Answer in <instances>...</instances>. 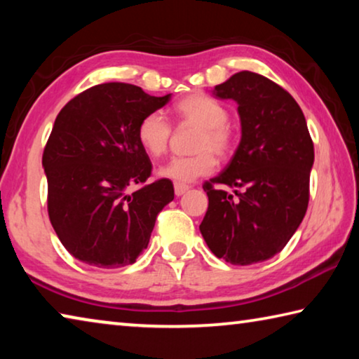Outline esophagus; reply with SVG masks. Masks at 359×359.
<instances>
[{"label": "esophagus", "instance_id": "34e87169", "mask_svg": "<svg viewBox=\"0 0 359 359\" xmlns=\"http://www.w3.org/2000/svg\"><path fill=\"white\" fill-rule=\"evenodd\" d=\"M188 190H190V187L185 185V184H174L175 196H182V194H185Z\"/></svg>", "mask_w": 359, "mask_h": 359}]
</instances>
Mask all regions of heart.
Returning <instances> with one entry per match:
<instances>
[{
    "mask_svg": "<svg viewBox=\"0 0 359 359\" xmlns=\"http://www.w3.org/2000/svg\"><path fill=\"white\" fill-rule=\"evenodd\" d=\"M174 111L180 120L199 126L193 145L196 154L171 158L158 169V175L175 184H187L214 171L215 155L224 158L233 151L234 133L228 125V109L210 96H187L175 104ZM136 136L150 156H160L168 149L171 126L160 112H150L139 121Z\"/></svg>",
    "mask_w": 359,
    "mask_h": 359,
    "instance_id": "obj_1",
    "label": "heart"
}]
</instances>
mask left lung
<instances>
[{
	"label": "left lung",
	"mask_w": 359,
	"mask_h": 359,
	"mask_svg": "<svg viewBox=\"0 0 359 359\" xmlns=\"http://www.w3.org/2000/svg\"><path fill=\"white\" fill-rule=\"evenodd\" d=\"M212 95L238 102L241 142L229 165L203 187L209 208L199 231L217 258L261 263L287 245L306 215L313 142L293 96L264 76L236 72ZM214 183L233 187L236 196Z\"/></svg>",
	"instance_id": "obj_1"
}]
</instances>
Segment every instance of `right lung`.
<instances>
[{"label":"right lung","mask_w":359,"mask_h":359,"mask_svg":"<svg viewBox=\"0 0 359 359\" xmlns=\"http://www.w3.org/2000/svg\"><path fill=\"white\" fill-rule=\"evenodd\" d=\"M169 100L107 82L77 95L57 115L42 155L48 218L82 263L102 269L135 263L156 215L174 199L171 180L145 184L151 163L136 136L144 115Z\"/></svg>","instance_id":"1"}]
</instances>
